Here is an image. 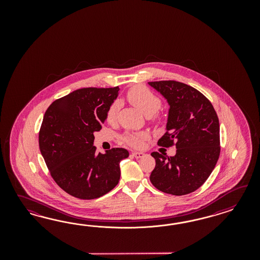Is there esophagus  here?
I'll return each instance as SVG.
<instances>
[{
  "instance_id": "34e87169",
  "label": "esophagus",
  "mask_w": 260,
  "mask_h": 260,
  "mask_svg": "<svg viewBox=\"0 0 260 260\" xmlns=\"http://www.w3.org/2000/svg\"><path fill=\"white\" fill-rule=\"evenodd\" d=\"M132 155L135 158H140L144 156V153H143V152H138V151H134V152L132 153Z\"/></svg>"
}]
</instances>
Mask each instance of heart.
<instances>
[{
	"instance_id": "heart-1",
	"label": "heart",
	"mask_w": 260,
	"mask_h": 260,
	"mask_svg": "<svg viewBox=\"0 0 260 260\" xmlns=\"http://www.w3.org/2000/svg\"><path fill=\"white\" fill-rule=\"evenodd\" d=\"M126 99L134 107L147 115L150 116L152 120H157L159 115L156 113L161 107V100L157 95L150 91L148 87L143 86H135L132 87L126 92ZM120 109V103L115 101L112 103L107 111L106 118L109 123H113L116 119L118 110ZM149 138V134L147 133H126L123 136V141L134 148H141Z\"/></svg>"
}]
</instances>
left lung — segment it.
<instances>
[{
	"mask_svg": "<svg viewBox=\"0 0 260 260\" xmlns=\"http://www.w3.org/2000/svg\"><path fill=\"white\" fill-rule=\"evenodd\" d=\"M149 85L170 105L167 132L158 146L176 147L174 156L151 153L155 168L150 182L165 193L188 194L204 184L219 158L217 114L212 103L194 87L172 80L149 82Z\"/></svg>",
	"mask_w": 260,
	"mask_h": 260,
	"instance_id": "8db88e82",
	"label": "left lung"
}]
</instances>
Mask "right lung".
Masks as SVG:
<instances>
[{"instance_id": "1", "label": "right lung", "mask_w": 260, "mask_h": 260, "mask_svg": "<svg viewBox=\"0 0 260 260\" xmlns=\"http://www.w3.org/2000/svg\"><path fill=\"white\" fill-rule=\"evenodd\" d=\"M119 87H84L52 103L44 115L39 147L57 185L80 199H94L113 189L120 179L123 148L97 153L94 133L106 120Z\"/></svg>"}]
</instances>
